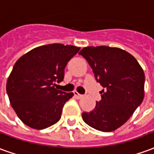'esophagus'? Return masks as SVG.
<instances>
[{
  "mask_svg": "<svg viewBox=\"0 0 154 154\" xmlns=\"http://www.w3.org/2000/svg\"><path fill=\"white\" fill-rule=\"evenodd\" d=\"M73 94H74V97H76L77 99H81L82 97H83L82 95H81V94H79V93H78V92H77V91H73Z\"/></svg>",
  "mask_w": 154,
  "mask_h": 154,
  "instance_id": "obj_1",
  "label": "esophagus"
}]
</instances>
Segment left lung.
<instances>
[{
  "mask_svg": "<svg viewBox=\"0 0 154 154\" xmlns=\"http://www.w3.org/2000/svg\"><path fill=\"white\" fill-rule=\"evenodd\" d=\"M104 87L101 100L84 122L102 132L114 131L129 119L144 97L143 70L135 57L119 48L86 47L79 52Z\"/></svg>",
  "mask_w": 154,
  "mask_h": 154,
  "instance_id": "obj_1",
  "label": "left lung"
}]
</instances>
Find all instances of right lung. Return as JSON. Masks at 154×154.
<instances>
[{"mask_svg": "<svg viewBox=\"0 0 154 154\" xmlns=\"http://www.w3.org/2000/svg\"><path fill=\"white\" fill-rule=\"evenodd\" d=\"M80 48L52 44L39 46L16 61L6 83L12 108L25 125L35 129L53 125L73 93L55 87L64 78L67 62Z\"/></svg>", "mask_w": 154, "mask_h": 154, "instance_id": "1", "label": "right lung"}]
</instances>
